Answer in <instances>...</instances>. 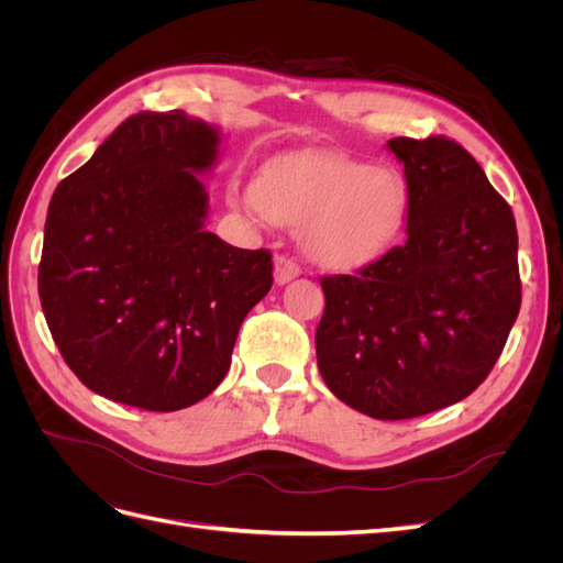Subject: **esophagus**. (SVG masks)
<instances>
[{"instance_id":"esophagus-1","label":"esophagus","mask_w":563,"mask_h":563,"mask_svg":"<svg viewBox=\"0 0 563 563\" xmlns=\"http://www.w3.org/2000/svg\"><path fill=\"white\" fill-rule=\"evenodd\" d=\"M298 275H300V267H298L296 261L288 258V255H277V258H275V282L279 286L296 279Z\"/></svg>"}]
</instances>
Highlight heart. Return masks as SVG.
Masks as SVG:
<instances>
[{
    "label": "heart",
    "mask_w": 563,
    "mask_h": 563,
    "mask_svg": "<svg viewBox=\"0 0 563 563\" xmlns=\"http://www.w3.org/2000/svg\"><path fill=\"white\" fill-rule=\"evenodd\" d=\"M246 203L265 220L302 225V249L314 263L352 269L376 261L397 240L408 192L389 168L338 155H291L263 168Z\"/></svg>",
    "instance_id": "1"
}]
</instances>
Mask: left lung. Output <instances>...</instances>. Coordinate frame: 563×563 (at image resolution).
<instances>
[{
	"instance_id": "8db88e82",
	"label": "left lung",
	"mask_w": 563,
	"mask_h": 563,
	"mask_svg": "<svg viewBox=\"0 0 563 563\" xmlns=\"http://www.w3.org/2000/svg\"><path fill=\"white\" fill-rule=\"evenodd\" d=\"M408 190L406 244L356 275L321 277L314 347L354 411L406 420L479 387L519 308L517 223L470 152L444 135L391 139Z\"/></svg>"
}]
</instances>
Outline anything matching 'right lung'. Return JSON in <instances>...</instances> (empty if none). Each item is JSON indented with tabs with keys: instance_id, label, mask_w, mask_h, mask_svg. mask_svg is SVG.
<instances>
[{
	"instance_id": "add662e5",
	"label": "right lung",
	"mask_w": 563,
	"mask_h": 563,
	"mask_svg": "<svg viewBox=\"0 0 563 563\" xmlns=\"http://www.w3.org/2000/svg\"><path fill=\"white\" fill-rule=\"evenodd\" d=\"M218 147L203 119L139 112L51 197L42 310L65 364L100 397L162 413L209 397L272 288L269 251L203 228L199 176Z\"/></svg>"
}]
</instances>
